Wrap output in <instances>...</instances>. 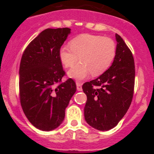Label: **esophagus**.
Masks as SVG:
<instances>
[{"mask_svg": "<svg viewBox=\"0 0 154 154\" xmlns=\"http://www.w3.org/2000/svg\"><path fill=\"white\" fill-rule=\"evenodd\" d=\"M76 85H77V91H82V83L80 82H77Z\"/></svg>", "mask_w": 154, "mask_h": 154, "instance_id": "1", "label": "esophagus"}]
</instances>
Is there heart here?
Segmentation results:
<instances>
[{"label": "heart", "instance_id": "obj_1", "mask_svg": "<svg viewBox=\"0 0 154 154\" xmlns=\"http://www.w3.org/2000/svg\"><path fill=\"white\" fill-rule=\"evenodd\" d=\"M60 50V60L65 67L71 68L80 60V63L68 71L70 77L82 80L90 74L100 75L108 69L116 56V44L112 38L92 34H82Z\"/></svg>", "mask_w": 154, "mask_h": 154}]
</instances>
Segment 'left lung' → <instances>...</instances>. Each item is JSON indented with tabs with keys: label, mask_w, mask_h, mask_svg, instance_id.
Here are the masks:
<instances>
[{
	"label": "left lung",
	"mask_w": 154,
	"mask_h": 154,
	"mask_svg": "<svg viewBox=\"0 0 154 154\" xmlns=\"http://www.w3.org/2000/svg\"><path fill=\"white\" fill-rule=\"evenodd\" d=\"M116 56L112 66L97 78L86 82L83 90L87 96L85 120L100 131L112 129L125 116L134 92L135 63L131 51L116 34Z\"/></svg>",
	"instance_id": "8db88e82"
}]
</instances>
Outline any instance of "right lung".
Listing matches in <instances>:
<instances>
[{
    "instance_id": "1",
    "label": "right lung",
    "mask_w": 154,
    "mask_h": 154,
    "mask_svg": "<svg viewBox=\"0 0 154 154\" xmlns=\"http://www.w3.org/2000/svg\"><path fill=\"white\" fill-rule=\"evenodd\" d=\"M70 33L68 27L45 29L29 43L21 57L20 102L29 122L43 131L61 125L77 90L71 78L62 82L66 73L59 53Z\"/></svg>"
}]
</instances>
